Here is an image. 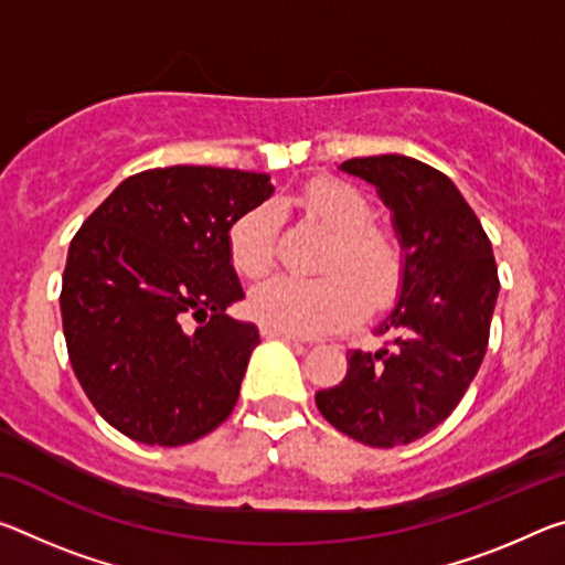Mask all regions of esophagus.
Listing matches in <instances>:
<instances>
[{
	"label": "esophagus",
	"mask_w": 565,
	"mask_h": 565,
	"mask_svg": "<svg viewBox=\"0 0 565 565\" xmlns=\"http://www.w3.org/2000/svg\"><path fill=\"white\" fill-rule=\"evenodd\" d=\"M262 337L281 339V342H303V339L297 337V334H289V331H279V329H271V327H262Z\"/></svg>",
	"instance_id": "obj_1"
}]
</instances>
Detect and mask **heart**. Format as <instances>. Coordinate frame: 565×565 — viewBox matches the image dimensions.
Wrapping results in <instances>:
<instances>
[{"label":"heart","instance_id":"heart-1","mask_svg":"<svg viewBox=\"0 0 565 565\" xmlns=\"http://www.w3.org/2000/svg\"><path fill=\"white\" fill-rule=\"evenodd\" d=\"M309 216L337 236L321 279L276 276L256 286L248 299L250 317L264 327L311 337L360 321L395 297L405 271V254L395 234L372 226V205L354 185L311 181L299 195ZM279 216L274 205H256L228 228V258L246 279H262L276 262Z\"/></svg>","mask_w":565,"mask_h":565}]
</instances>
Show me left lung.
I'll use <instances>...</instances> for the list:
<instances>
[{"mask_svg":"<svg viewBox=\"0 0 565 565\" xmlns=\"http://www.w3.org/2000/svg\"><path fill=\"white\" fill-rule=\"evenodd\" d=\"M377 188L405 250L399 301L377 327V352L352 349L337 387L317 392L327 423L356 443H415L458 407L488 349L498 266L476 211L455 183L407 156L339 166Z\"/></svg>","mask_w":565,"mask_h":565,"instance_id":"left-lung-1","label":"left lung"}]
</instances>
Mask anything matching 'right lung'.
<instances>
[{
  "mask_svg": "<svg viewBox=\"0 0 565 565\" xmlns=\"http://www.w3.org/2000/svg\"><path fill=\"white\" fill-rule=\"evenodd\" d=\"M271 193L266 173L142 170L75 234L60 294L67 354L130 440L188 445L234 412L258 329L226 315L244 299L226 238Z\"/></svg>",
  "mask_w": 565,
  "mask_h": 565,
  "instance_id": "add662e5",
  "label": "right lung"
}]
</instances>
